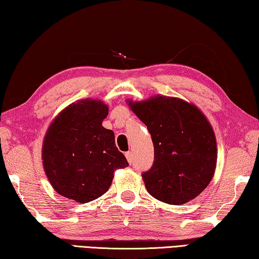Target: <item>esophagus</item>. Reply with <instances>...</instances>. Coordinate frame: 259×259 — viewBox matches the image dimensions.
Instances as JSON below:
<instances>
[{
    "label": "esophagus",
    "instance_id": "34e87169",
    "mask_svg": "<svg viewBox=\"0 0 259 259\" xmlns=\"http://www.w3.org/2000/svg\"><path fill=\"white\" fill-rule=\"evenodd\" d=\"M125 156H126V159H127V161H128V164H130V165H132V164H133V161H134V159H133V153L131 152V151H128V152H126V153H125Z\"/></svg>",
    "mask_w": 259,
    "mask_h": 259
}]
</instances>
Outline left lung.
<instances>
[{"label":"left lung","instance_id":"left-lung-1","mask_svg":"<svg viewBox=\"0 0 259 259\" xmlns=\"http://www.w3.org/2000/svg\"><path fill=\"white\" fill-rule=\"evenodd\" d=\"M127 103L148 127L155 148L153 165L142 174L148 192L170 205L193 200L216 169V138L209 120L196 104L180 98L153 95Z\"/></svg>","mask_w":259,"mask_h":259}]
</instances>
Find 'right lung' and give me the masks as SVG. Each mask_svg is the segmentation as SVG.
I'll use <instances>...</instances> for the list:
<instances>
[{
  "instance_id": "add662e5",
  "label": "right lung",
  "mask_w": 259,
  "mask_h": 259,
  "mask_svg": "<svg viewBox=\"0 0 259 259\" xmlns=\"http://www.w3.org/2000/svg\"><path fill=\"white\" fill-rule=\"evenodd\" d=\"M109 108L98 99H83L58 113L45 133V175L60 196L76 202L101 197L115 170L128 166L115 144V134L102 126Z\"/></svg>"
}]
</instances>
